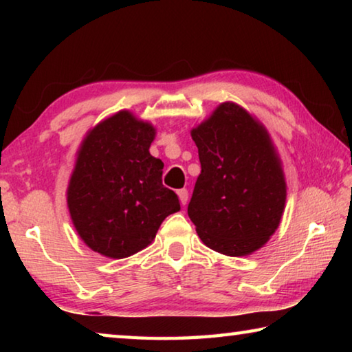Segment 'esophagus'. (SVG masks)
<instances>
[{
    "instance_id": "obj_1",
    "label": "esophagus",
    "mask_w": 352,
    "mask_h": 352,
    "mask_svg": "<svg viewBox=\"0 0 352 352\" xmlns=\"http://www.w3.org/2000/svg\"><path fill=\"white\" fill-rule=\"evenodd\" d=\"M177 194H178V199H180V201H182V205H186L188 204V199H189L188 189H180Z\"/></svg>"
}]
</instances>
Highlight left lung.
<instances>
[{"mask_svg": "<svg viewBox=\"0 0 352 352\" xmlns=\"http://www.w3.org/2000/svg\"><path fill=\"white\" fill-rule=\"evenodd\" d=\"M190 136L201 166L188 205L195 231L214 252L252 254L276 231L287 195L269 132L242 107L223 102Z\"/></svg>", "mask_w": 352, "mask_h": 352, "instance_id": "obj_1", "label": "left lung"}]
</instances>
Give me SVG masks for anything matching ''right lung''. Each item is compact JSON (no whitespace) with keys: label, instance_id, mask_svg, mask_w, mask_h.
Instances as JSON below:
<instances>
[{"label":"right lung","instance_id":"add662e5","mask_svg":"<svg viewBox=\"0 0 352 352\" xmlns=\"http://www.w3.org/2000/svg\"><path fill=\"white\" fill-rule=\"evenodd\" d=\"M153 138L152 124L122 110L82 141L67 201L77 234L93 252L113 259L138 253L180 211L177 194L163 186V162L148 152Z\"/></svg>","mask_w":352,"mask_h":352}]
</instances>
